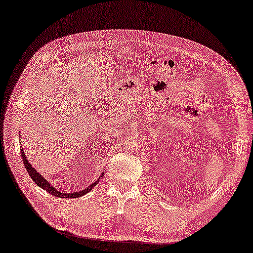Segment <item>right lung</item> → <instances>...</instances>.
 Segmentation results:
<instances>
[{"instance_id":"right-lung-1","label":"right lung","mask_w":253,"mask_h":253,"mask_svg":"<svg viewBox=\"0 0 253 253\" xmlns=\"http://www.w3.org/2000/svg\"><path fill=\"white\" fill-rule=\"evenodd\" d=\"M20 154H21L22 162H23V164H25V167H26L27 172H28L29 176L32 177V180L35 182V183H36L38 186H41L42 189L46 190V191H47L48 193L53 194V196H55V197H59V198H70V199H71V198H79V197H83V196H84V194H86V193H88L89 191H91V190L95 188V185L98 184L99 180H100V178H102L103 175H104V173L100 174L99 177H98V180H96V181L94 182V183H91L90 185L87 186V188H84V190H80V191H78V192L63 193V192H61L60 190H57V189L55 188V186H53L52 184H50L49 182H48L47 180H46V178H45L44 176H42L40 172H37L36 169H34L33 165L30 164V163L28 162V159H27L26 155H25V151H23V149H20Z\"/></svg>"}]
</instances>
